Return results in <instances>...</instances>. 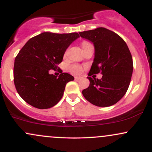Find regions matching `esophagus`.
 Masks as SVG:
<instances>
[{
	"label": "esophagus",
	"mask_w": 152,
	"mask_h": 152,
	"mask_svg": "<svg viewBox=\"0 0 152 152\" xmlns=\"http://www.w3.org/2000/svg\"><path fill=\"white\" fill-rule=\"evenodd\" d=\"M74 79H75V80H76V81H78V80L81 79V77H78V76H75V77H74Z\"/></svg>",
	"instance_id": "obj_1"
}]
</instances>
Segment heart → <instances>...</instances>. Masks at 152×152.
<instances>
[{"instance_id":"b5f03b06","label":"heart","mask_w":152,"mask_h":152,"mask_svg":"<svg viewBox=\"0 0 152 152\" xmlns=\"http://www.w3.org/2000/svg\"><path fill=\"white\" fill-rule=\"evenodd\" d=\"M86 43H88V42H83L82 43V46L86 44ZM69 69L71 74L74 75L81 74L82 71H83V68H82L80 65H78V64H73V65H71L69 66Z\"/></svg>"}]
</instances>
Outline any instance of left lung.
<instances>
[{
	"instance_id": "left-lung-1",
	"label": "left lung",
	"mask_w": 152,
	"mask_h": 152,
	"mask_svg": "<svg viewBox=\"0 0 152 152\" xmlns=\"http://www.w3.org/2000/svg\"><path fill=\"white\" fill-rule=\"evenodd\" d=\"M79 34L91 41L95 48L94 62L87 77L90 84L82 94L95 106L114 105L125 95L129 86L133 72L130 50L118 34L105 28L79 32ZM100 72L103 75L101 80L90 77Z\"/></svg>"
}]
</instances>
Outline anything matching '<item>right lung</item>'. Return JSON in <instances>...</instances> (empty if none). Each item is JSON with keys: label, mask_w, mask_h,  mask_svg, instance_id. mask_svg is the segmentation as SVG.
<instances>
[{"label": "right lung", "mask_w": 152, "mask_h": 152, "mask_svg": "<svg viewBox=\"0 0 152 152\" xmlns=\"http://www.w3.org/2000/svg\"><path fill=\"white\" fill-rule=\"evenodd\" d=\"M78 33L53 34L44 32L31 38L15 58L14 84L20 96L37 109L53 107L61 100L66 83L74 79L62 73L58 65L62 62L67 48ZM50 70H61L58 77L50 75Z\"/></svg>", "instance_id": "obj_1"}]
</instances>
